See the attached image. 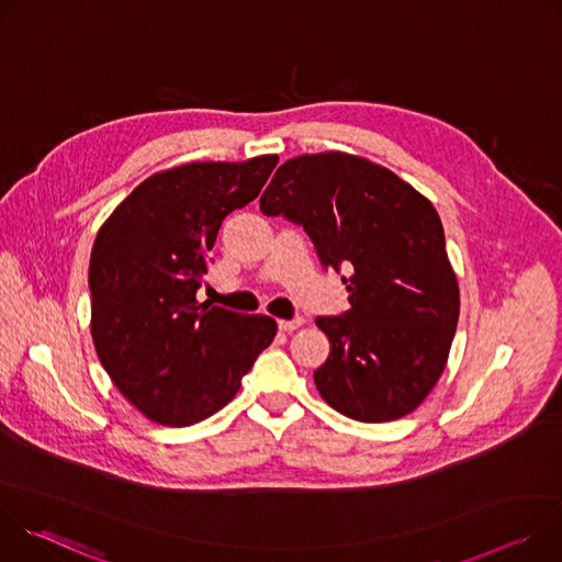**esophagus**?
I'll return each instance as SVG.
<instances>
[{
  "label": "esophagus",
  "instance_id": "34e87169",
  "mask_svg": "<svg viewBox=\"0 0 562 562\" xmlns=\"http://www.w3.org/2000/svg\"><path fill=\"white\" fill-rule=\"evenodd\" d=\"M304 325V317H291V319H278V327H280V331H293V329H297V327H302Z\"/></svg>",
  "mask_w": 562,
  "mask_h": 562
}]
</instances>
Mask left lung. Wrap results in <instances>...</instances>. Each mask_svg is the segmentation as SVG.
<instances>
[{"label": "left lung", "mask_w": 562, "mask_h": 562, "mask_svg": "<svg viewBox=\"0 0 562 562\" xmlns=\"http://www.w3.org/2000/svg\"><path fill=\"white\" fill-rule=\"evenodd\" d=\"M342 274L349 308L315 325L331 351L313 371L327 403L360 423L412 414L438 382L458 325V282L434 204L389 169L347 153L284 162L260 198Z\"/></svg>", "instance_id": "1"}]
</instances>
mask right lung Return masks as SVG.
<instances>
[{"mask_svg": "<svg viewBox=\"0 0 562 562\" xmlns=\"http://www.w3.org/2000/svg\"><path fill=\"white\" fill-rule=\"evenodd\" d=\"M278 155L195 162L144 180L100 228L89 267L102 367L146 418L189 427L220 412L273 342L269 315L195 293L228 213L254 202Z\"/></svg>", "mask_w": 562, "mask_h": 562, "instance_id": "right-lung-1", "label": "right lung"}]
</instances>
